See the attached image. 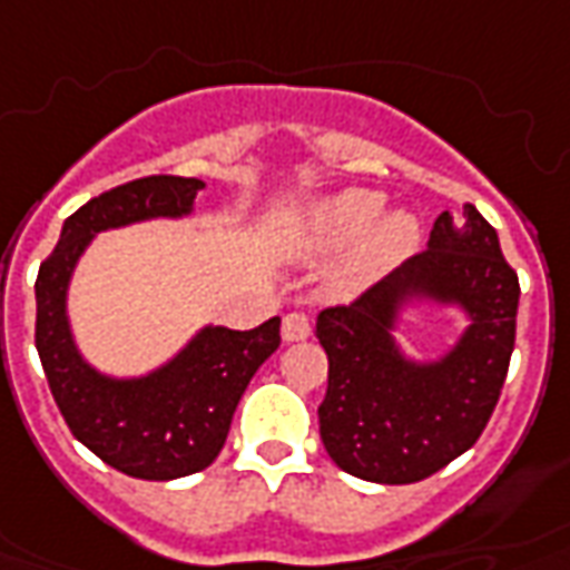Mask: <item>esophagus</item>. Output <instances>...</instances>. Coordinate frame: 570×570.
Instances as JSON below:
<instances>
[{"mask_svg":"<svg viewBox=\"0 0 570 570\" xmlns=\"http://www.w3.org/2000/svg\"><path fill=\"white\" fill-rule=\"evenodd\" d=\"M281 336H284V342L308 340V336H312V321H308V314L305 312L286 314L284 326H281Z\"/></svg>","mask_w":570,"mask_h":570,"instance_id":"obj_1","label":"esophagus"}]
</instances>
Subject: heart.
I'll return each instance as SVG.
<instances>
[{
	"mask_svg": "<svg viewBox=\"0 0 570 570\" xmlns=\"http://www.w3.org/2000/svg\"><path fill=\"white\" fill-rule=\"evenodd\" d=\"M380 213L382 197L373 190L340 194L333 200L321 203L312 218L305 222V244L314 249H336V246L354 240L357 234H364ZM416 237H420V228L407 213H392L389 218H382L342 265V272L336 274V289L354 293V289H364L373 281H380L382 274L413 253Z\"/></svg>",
	"mask_w": 570,
	"mask_h": 570,
	"instance_id": "heart-1",
	"label": "heart"
}]
</instances>
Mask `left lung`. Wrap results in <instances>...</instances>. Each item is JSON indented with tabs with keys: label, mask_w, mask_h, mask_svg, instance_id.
Here are the masks:
<instances>
[{
	"label": "left lung",
	"mask_w": 570,
	"mask_h": 570,
	"mask_svg": "<svg viewBox=\"0 0 570 570\" xmlns=\"http://www.w3.org/2000/svg\"><path fill=\"white\" fill-rule=\"evenodd\" d=\"M519 274L472 203L463 222L435 218L423 256L317 314L326 395L317 407L330 460L354 479L413 484L453 463L484 432L515 348ZM410 295L460 301L473 324L448 358L420 368L391 342L396 305Z\"/></svg>",
	"instance_id": "left-lung-1"
}]
</instances>
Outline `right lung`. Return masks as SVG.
<instances>
[{"instance_id":"right-lung-1","label":"right lung","mask_w":570,"mask_h":570,"mask_svg":"<svg viewBox=\"0 0 570 570\" xmlns=\"http://www.w3.org/2000/svg\"><path fill=\"white\" fill-rule=\"evenodd\" d=\"M200 188V178L147 175L91 197L63 222L61 240L36 277V352L63 423L95 456L132 479H181L213 463L246 385L281 345V317L256 330L206 326L173 364L129 382L107 380L77 354L63 296L91 234L185 216Z\"/></svg>"}]
</instances>
